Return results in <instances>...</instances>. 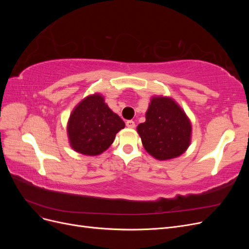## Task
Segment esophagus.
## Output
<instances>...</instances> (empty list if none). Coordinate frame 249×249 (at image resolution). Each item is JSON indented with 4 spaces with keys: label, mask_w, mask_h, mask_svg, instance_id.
I'll list each match as a JSON object with an SVG mask.
<instances>
[{
    "label": "esophagus",
    "mask_w": 249,
    "mask_h": 249,
    "mask_svg": "<svg viewBox=\"0 0 249 249\" xmlns=\"http://www.w3.org/2000/svg\"><path fill=\"white\" fill-rule=\"evenodd\" d=\"M125 124H126L127 127H130V129H134V127H135V123L133 122V120H126Z\"/></svg>",
    "instance_id": "obj_1"
}]
</instances>
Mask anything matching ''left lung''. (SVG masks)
<instances>
[{
	"label": "left lung",
	"instance_id": "obj_1",
	"mask_svg": "<svg viewBox=\"0 0 249 249\" xmlns=\"http://www.w3.org/2000/svg\"><path fill=\"white\" fill-rule=\"evenodd\" d=\"M146 120L137 132L146 152L158 160H169L186 152L191 140V123L178 105L167 96H154Z\"/></svg>",
	"mask_w": 249,
	"mask_h": 249
}]
</instances>
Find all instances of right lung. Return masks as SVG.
I'll list each match as a JSON object with an SVG mask.
<instances>
[{
	"mask_svg": "<svg viewBox=\"0 0 249 249\" xmlns=\"http://www.w3.org/2000/svg\"><path fill=\"white\" fill-rule=\"evenodd\" d=\"M124 127V120L95 93L85 97L73 109L67 124L71 146L86 156H97L105 152Z\"/></svg>",
	"mask_w": 249,
	"mask_h": 249,
	"instance_id": "add662e5",
	"label": "right lung"
}]
</instances>
